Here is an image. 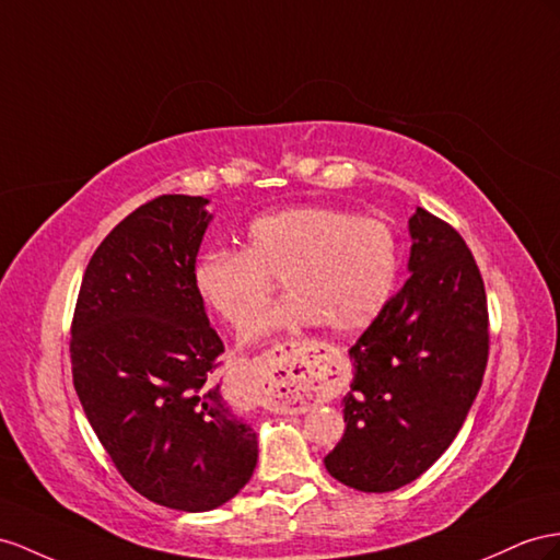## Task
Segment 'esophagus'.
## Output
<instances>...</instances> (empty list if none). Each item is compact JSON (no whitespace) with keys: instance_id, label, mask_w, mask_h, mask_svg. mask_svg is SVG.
<instances>
[{"instance_id":"1","label":"esophagus","mask_w":560,"mask_h":560,"mask_svg":"<svg viewBox=\"0 0 560 560\" xmlns=\"http://www.w3.org/2000/svg\"><path fill=\"white\" fill-rule=\"evenodd\" d=\"M340 350L322 340H289L255 364L257 395L275 409H303L334 395Z\"/></svg>"}]
</instances>
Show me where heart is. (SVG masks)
<instances>
[{
  "mask_svg": "<svg viewBox=\"0 0 560 560\" xmlns=\"http://www.w3.org/2000/svg\"><path fill=\"white\" fill-rule=\"evenodd\" d=\"M402 250L395 229L331 206H293L255 218L243 248H210L194 265V289L229 326L248 328L283 279L289 295L262 331L326 324L364 331L395 295Z\"/></svg>",
  "mask_w": 560,
  "mask_h": 560,
  "instance_id": "heart-1",
  "label": "heart"
}]
</instances>
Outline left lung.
<instances>
[{
    "mask_svg": "<svg viewBox=\"0 0 560 560\" xmlns=\"http://www.w3.org/2000/svg\"><path fill=\"white\" fill-rule=\"evenodd\" d=\"M411 277L350 348L346 435L326 470L360 492L417 480L450 447L490 354L485 281L456 229L417 208Z\"/></svg>",
    "mask_w": 560,
    "mask_h": 560,
    "instance_id": "8db88e82",
    "label": "left lung"
}]
</instances>
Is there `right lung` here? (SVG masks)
Listing matches in <instances>:
<instances>
[{
  "label": "right lung",
  "instance_id": "obj_1",
  "mask_svg": "<svg viewBox=\"0 0 560 560\" xmlns=\"http://www.w3.org/2000/svg\"><path fill=\"white\" fill-rule=\"evenodd\" d=\"M206 198L165 194L113 226L80 283L70 364L84 413L127 485L212 511L257 464V438L218 381L224 342L194 289Z\"/></svg>",
  "mask_w": 560,
  "mask_h": 560
}]
</instances>
